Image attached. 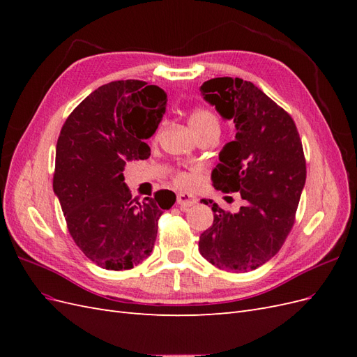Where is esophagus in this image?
<instances>
[{
    "mask_svg": "<svg viewBox=\"0 0 357 357\" xmlns=\"http://www.w3.org/2000/svg\"><path fill=\"white\" fill-rule=\"evenodd\" d=\"M197 197L192 195V193H186V192H181L177 195V204L180 205V207L183 210H186L189 207H192V205L197 204Z\"/></svg>",
    "mask_w": 357,
    "mask_h": 357,
    "instance_id": "1",
    "label": "esophagus"
}]
</instances>
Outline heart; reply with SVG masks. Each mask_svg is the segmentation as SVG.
I'll return each instance as SVG.
<instances>
[{"instance_id": "obj_1", "label": "heart", "mask_w": 357, "mask_h": 357, "mask_svg": "<svg viewBox=\"0 0 357 357\" xmlns=\"http://www.w3.org/2000/svg\"><path fill=\"white\" fill-rule=\"evenodd\" d=\"M189 122L193 128V131H195L197 134L199 131H202V129H207V128H219L220 129V121H219L218 114H215L210 109H205V107H198V109L192 110V113L189 116ZM162 129H164V123H160L155 131V134H153L155 142H156V139H159ZM174 181L177 183L178 186L185 188V186L190 185L192 177L188 174V172H176Z\"/></svg>"}]
</instances>
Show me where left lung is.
<instances>
[{"mask_svg":"<svg viewBox=\"0 0 357 357\" xmlns=\"http://www.w3.org/2000/svg\"><path fill=\"white\" fill-rule=\"evenodd\" d=\"M201 92L236 128L211 172L213 186L240 192L244 207L231 213L202 199L214 220L199 236V252L223 271H253L278 253L294 228L307 177L304 149L291 116L252 82L218 77Z\"/></svg>","mask_w":357,"mask_h":357,"instance_id":"left-lung-1","label":"left lung"}]
</instances>
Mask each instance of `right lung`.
Returning a JSON list of instances; mask_svg holds the SVG:
<instances>
[{
    "mask_svg": "<svg viewBox=\"0 0 357 357\" xmlns=\"http://www.w3.org/2000/svg\"><path fill=\"white\" fill-rule=\"evenodd\" d=\"M167 95L142 80L100 86L75 107L56 143L53 190L75 245L93 264L131 269L152 253L171 190L139 202L125 185L128 160L147 159Z\"/></svg>",
    "mask_w": 357,
    "mask_h": 357,
    "instance_id": "obj_1",
    "label": "right lung"
}]
</instances>
